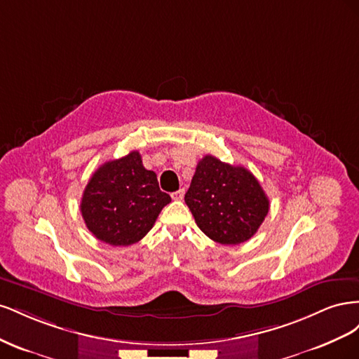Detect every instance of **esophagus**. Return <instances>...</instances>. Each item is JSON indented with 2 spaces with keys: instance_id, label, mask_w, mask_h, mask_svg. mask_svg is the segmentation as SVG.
<instances>
[{
  "instance_id": "1",
  "label": "esophagus",
  "mask_w": 359,
  "mask_h": 359,
  "mask_svg": "<svg viewBox=\"0 0 359 359\" xmlns=\"http://www.w3.org/2000/svg\"><path fill=\"white\" fill-rule=\"evenodd\" d=\"M170 196H172V199H173V201H181V199L184 198V190L173 191V193L170 194Z\"/></svg>"
}]
</instances>
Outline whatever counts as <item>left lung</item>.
<instances>
[{
    "label": "left lung",
    "mask_w": 359,
    "mask_h": 359,
    "mask_svg": "<svg viewBox=\"0 0 359 359\" xmlns=\"http://www.w3.org/2000/svg\"><path fill=\"white\" fill-rule=\"evenodd\" d=\"M184 201L199 229L224 245L250 240L269 210L266 194L252 172L214 156L198 163Z\"/></svg>",
    "instance_id": "1"
}]
</instances>
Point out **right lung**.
I'll return each mask as SVG.
<instances>
[{"mask_svg":"<svg viewBox=\"0 0 359 359\" xmlns=\"http://www.w3.org/2000/svg\"><path fill=\"white\" fill-rule=\"evenodd\" d=\"M170 202L147 170L137 151L106 161L83 190L81 212L88 231L109 245H132L151 231L163 206Z\"/></svg>","mask_w":359,"mask_h":359,"instance_id":"right-lung-1","label":"right lung"}]
</instances>
